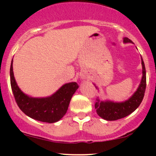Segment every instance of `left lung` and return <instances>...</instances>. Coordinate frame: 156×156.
I'll use <instances>...</instances> for the list:
<instances>
[{"mask_svg": "<svg viewBox=\"0 0 156 156\" xmlns=\"http://www.w3.org/2000/svg\"><path fill=\"white\" fill-rule=\"evenodd\" d=\"M124 43H132V41L127 37H124ZM141 62L143 67V76L140 84L136 92L128 100L122 103H114L108 100L102 101L100 99L97 98L95 108L97 109V115L100 117L107 121L118 120L131 114L140 105L144 99L146 86V68L142 56Z\"/></svg>", "mask_w": 156, "mask_h": 156, "instance_id": "8db88e82", "label": "left lung"}]
</instances>
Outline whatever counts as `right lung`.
I'll return each instance as SVG.
<instances>
[{"label": "right lung", "instance_id": "right-lung-1", "mask_svg": "<svg viewBox=\"0 0 156 156\" xmlns=\"http://www.w3.org/2000/svg\"><path fill=\"white\" fill-rule=\"evenodd\" d=\"M10 84L16 102L20 109L29 117L48 123H54L66 115L72 95L78 88L76 82L64 84L55 94L44 98H34L25 94L16 84L10 65Z\"/></svg>", "mask_w": 156, "mask_h": 156}]
</instances>
